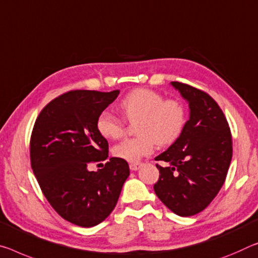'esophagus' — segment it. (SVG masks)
Instances as JSON below:
<instances>
[{"mask_svg": "<svg viewBox=\"0 0 258 258\" xmlns=\"http://www.w3.org/2000/svg\"><path fill=\"white\" fill-rule=\"evenodd\" d=\"M140 166H141L140 163H131L130 169L132 170V171H137V170L140 169Z\"/></svg>", "mask_w": 258, "mask_h": 258, "instance_id": "esophagus-1", "label": "esophagus"}]
</instances>
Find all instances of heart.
<instances>
[{
  "label": "heart",
  "instance_id": "1",
  "mask_svg": "<svg viewBox=\"0 0 258 258\" xmlns=\"http://www.w3.org/2000/svg\"><path fill=\"white\" fill-rule=\"evenodd\" d=\"M119 109L131 122L137 121L139 137L127 138L113 147L116 157L131 163L153 153L156 144L172 145L181 136L187 121V111L180 101L166 99L161 93L147 88H137L126 94ZM96 127L102 137L118 139L125 132L126 121L110 111L99 114Z\"/></svg>",
  "mask_w": 258,
  "mask_h": 258
}]
</instances>
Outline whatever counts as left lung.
<instances>
[{"label": "left lung", "mask_w": 258, "mask_h": 258, "mask_svg": "<svg viewBox=\"0 0 258 258\" xmlns=\"http://www.w3.org/2000/svg\"><path fill=\"white\" fill-rule=\"evenodd\" d=\"M172 86L189 104V119L181 136L155 158L158 199L181 217L201 212L218 194L232 159V134L224 112L209 94L178 81Z\"/></svg>", "instance_id": "left-lung-1"}]
</instances>
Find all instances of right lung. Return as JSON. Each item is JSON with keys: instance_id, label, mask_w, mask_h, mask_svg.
<instances>
[{"instance_id": "add662e5", "label": "right lung", "mask_w": 258, "mask_h": 258, "mask_svg": "<svg viewBox=\"0 0 258 258\" xmlns=\"http://www.w3.org/2000/svg\"><path fill=\"white\" fill-rule=\"evenodd\" d=\"M119 91L76 89L62 94L36 118L30 141L31 166L48 202L60 217L93 227L111 214L130 175L127 162L111 157L107 139L96 127L99 114Z\"/></svg>"}]
</instances>
